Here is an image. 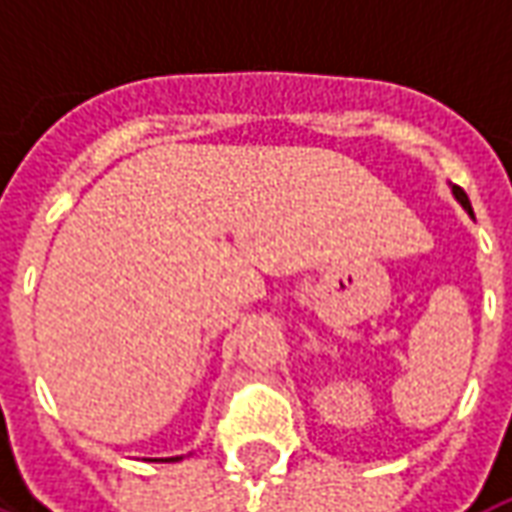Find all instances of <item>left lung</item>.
<instances>
[{
  "label": "left lung",
  "mask_w": 512,
  "mask_h": 512,
  "mask_svg": "<svg viewBox=\"0 0 512 512\" xmlns=\"http://www.w3.org/2000/svg\"><path fill=\"white\" fill-rule=\"evenodd\" d=\"M451 195L457 197V203H460V206H463V209L468 211L471 217H474V211H471V203H468V195H465V192H463V189H460V186H451Z\"/></svg>",
  "instance_id": "1"
}]
</instances>
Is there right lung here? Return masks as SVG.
Instances as JSON below:
<instances>
[{"instance_id":"obj_1","label":"right lung","mask_w":512,"mask_h":512,"mask_svg":"<svg viewBox=\"0 0 512 512\" xmlns=\"http://www.w3.org/2000/svg\"><path fill=\"white\" fill-rule=\"evenodd\" d=\"M169 460H181V457H169Z\"/></svg>"}]
</instances>
